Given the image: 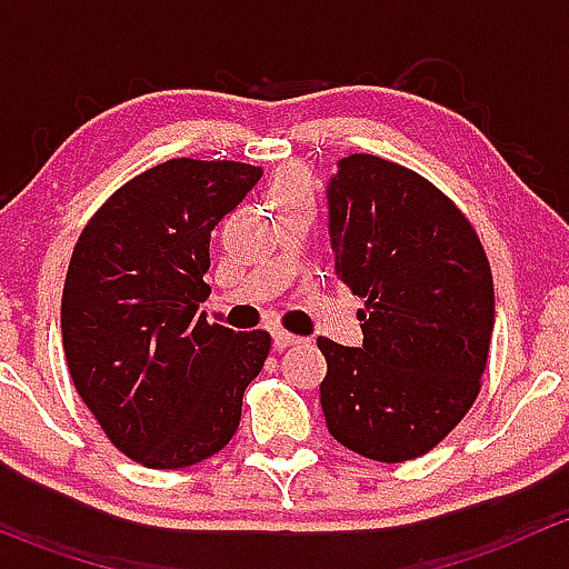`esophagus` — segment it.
<instances>
[{"label": "esophagus", "instance_id": "1", "mask_svg": "<svg viewBox=\"0 0 569 569\" xmlns=\"http://www.w3.org/2000/svg\"><path fill=\"white\" fill-rule=\"evenodd\" d=\"M302 338L295 336V332H286V330H272V343L274 349H286V347H295V343H300Z\"/></svg>", "mask_w": 569, "mask_h": 569}]
</instances>
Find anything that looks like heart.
<instances>
[{"mask_svg": "<svg viewBox=\"0 0 569 569\" xmlns=\"http://www.w3.org/2000/svg\"><path fill=\"white\" fill-rule=\"evenodd\" d=\"M289 194H311V178L302 173V170H286L272 183V200L289 198Z\"/></svg>", "mask_w": 569, "mask_h": 569, "instance_id": "1", "label": "heart"}]
</instances>
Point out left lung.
I'll use <instances>...</instances> for the list:
<instances>
[{"mask_svg": "<svg viewBox=\"0 0 569 569\" xmlns=\"http://www.w3.org/2000/svg\"><path fill=\"white\" fill-rule=\"evenodd\" d=\"M336 274L363 297V347L317 338L327 429L355 455L432 451L476 401L496 295L468 217L427 178L352 153L327 187Z\"/></svg>", "mask_w": 569, "mask_h": 569, "instance_id": "obj_1", "label": "left lung"}]
</instances>
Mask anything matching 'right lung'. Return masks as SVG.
Here are the masks:
<instances>
[{"instance_id":"right-lung-1","label":"right lung","mask_w":569,"mask_h":569,"mask_svg":"<svg viewBox=\"0 0 569 569\" xmlns=\"http://www.w3.org/2000/svg\"><path fill=\"white\" fill-rule=\"evenodd\" d=\"M261 168L170 159L90 217L62 289V349L77 393L118 451L176 470L226 449L263 369L267 330L209 325V239Z\"/></svg>"}]
</instances>
